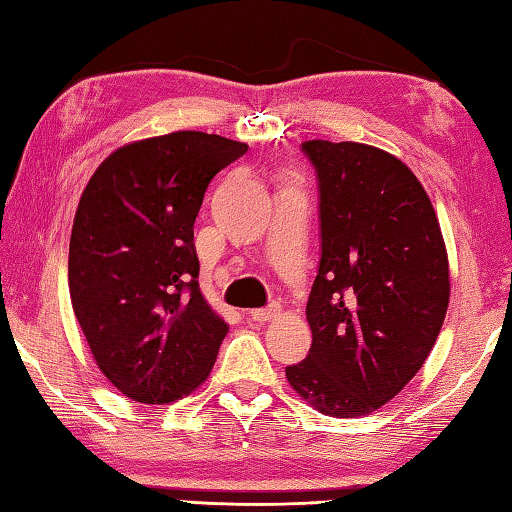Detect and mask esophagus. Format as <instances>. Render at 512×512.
Listing matches in <instances>:
<instances>
[{
  "mask_svg": "<svg viewBox=\"0 0 512 512\" xmlns=\"http://www.w3.org/2000/svg\"><path fill=\"white\" fill-rule=\"evenodd\" d=\"M282 310H279L277 304L268 306V308H255V310H248L246 317L250 319V322H257V324H264V322H270V319H275Z\"/></svg>",
  "mask_w": 512,
  "mask_h": 512,
  "instance_id": "esophagus-1",
  "label": "esophagus"
}]
</instances>
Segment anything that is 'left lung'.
<instances>
[{
  "label": "left lung",
  "mask_w": 512,
  "mask_h": 512,
  "mask_svg": "<svg viewBox=\"0 0 512 512\" xmlns=\"http://www.w3.org/2000/svg\"><path fill=\"white\" fill-rule=\"evenodd\" d=\"M317 168L322 262L310 353L290 388L330 417H362L417 375L442 330L450 268L439 219L402 159L359 142H304Z\"/></svg>",
  "instance_id": "left-lung-1"
}]
</instances>
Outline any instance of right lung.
Here are the masks:
<instances>
[{"instance_id":"right-lung-1","label":"right lung","mask_w":512,"mask_h":512,"mask_svg":"<svg viewBox=\"0 0 512 512\" xmlns=\"http://www.w3.org/2000/svg\"><path fill=\"white\" fill-rule=\"evenodd\" d=\"M244 142L199 130L137 139L88 179L68 248L70 304L95 364L139 404L202 386L228 333L199 290L195 217Z\"/></svg>"}]
</instances>
